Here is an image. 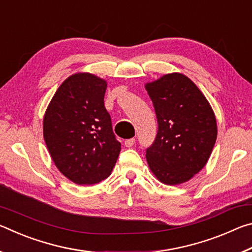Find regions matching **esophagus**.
Wrapping results in <instances>:
<instances>
[{"mask_svg":"<svg viewBox=\"0 0 252 252\" xmlns=\"http://www.w3.org/2000/svg\"><path fill=\"white\" fill-rule=\"evenodd\" d=\"M134 142H135V139H133V138L127 139V140H126V141H125V146L126 148H131V147H133Z\"/></svg>","mask_w":252,"mask_h":252,"instance_id":"esophagus-1","label":"esophagus"}]
</instances>
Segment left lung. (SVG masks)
<instances>
[{
  "label": "left lung",
  "instance_id": "left-lung-1",
  "mask_svg": "<svg viewBox=\"0 0 252 252\" xmlns=\"http://www.w3.org/2000/svg\"><path fill=\"white\" fill-rule=\"evenodd\" d=\"M158 119L155 142L147 149L149 168L160 182L189 181L207 164L217 140V120L209 101L178 72L146 83Z\"/></svg>",
  "mask_w": 252,
  "mask_h": 252
}]
</instances>
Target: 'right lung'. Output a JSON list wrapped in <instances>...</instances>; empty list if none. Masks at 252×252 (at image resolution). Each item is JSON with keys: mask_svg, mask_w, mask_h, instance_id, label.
Masks as SVG:
<instances>
[{"mask_svg": "<svg viewBox=\"0 0 252 252\" xmlns=\"http://www.w3.org/2000/svg\"><path fill=\"white\" fill-rule=\"evenodd\" d=\"M106 81L79 72L63 81L43 118V136L55 167L76 185L108 178L121 150L104 106Z\"/></svg>", "mask_w": 252, "mask_h": 252, "instance_id": "obj_1", "label": "right lung"}]
</instances>
